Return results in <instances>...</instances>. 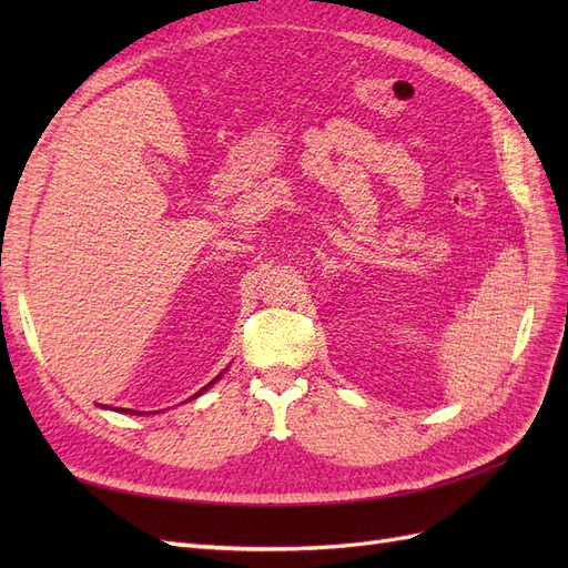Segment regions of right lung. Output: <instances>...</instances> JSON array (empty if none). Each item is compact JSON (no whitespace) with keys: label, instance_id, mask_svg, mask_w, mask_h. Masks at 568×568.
I'll use <instances>...</instances> for the list:
<instances>
[{"label":"right lung","instance_id":"obj_1","mask_svg":"<svg viewBox=\"0 0 568 568\" xmlns=\"http://www.w3.org/2000/svg\"><path fill=\"white\" fill-rule=\"evenodd\" d=\"M225 372H227V369H225ZM225 372H220V374L215 376V379H213L211 384H205V386H203V388H201V390H199L196 395H192V398H199V395H201V393H205V390H209V388H211V386H213V384H215V382L220 379V376H222V374H225ZM99 407H104V405H99ZM115 412H125V415H146V412H136V409H125V407H118Z\"/></svg>","mask_w":568,"mask_h":568}]
</instances>
